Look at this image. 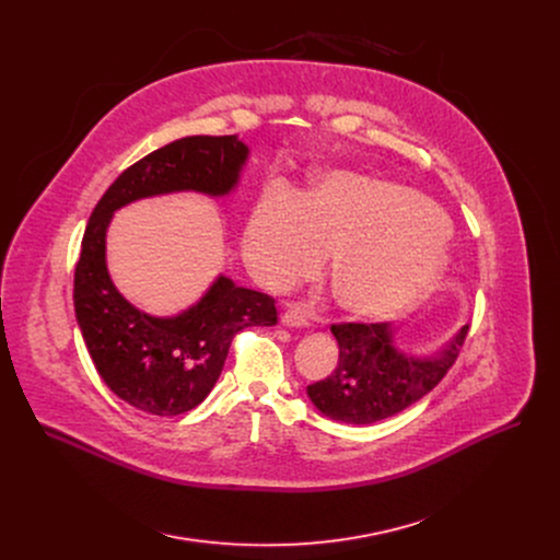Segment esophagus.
I'll use <instances>...</instances> for the list:
<instances>
[{"instance_id":"1","label":"esophagus","mask_w":560,"mask_h":560,"mask_svg":"<svg viewBox=\"0 0 560 560\" xmlns=\"http://www.w3.org/2000/svg\"><path fill=\"white\" fill-rule=\"evenodd\" d=\"M310 322H312V314L305 307V303H292L281 316V324L288 328H307Z\"/></svg>"}]
</instances>
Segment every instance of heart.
<instances>
[{
	"instance_id": "heart-1",
	"label": "heart",
	"mask_w": 560,
	"mask_h": 560,
	"mask_svg": "<svg viewBox=\"0 0 560 560\" xmlns=\"http://www.w3.org/2000/svg\"><path fill=\"white\" fill-rule=\"evenodd\" d=\"M341 310L385 318L434 292L450 266V230L423 195L352 173L316 177L307 192L264 197L244 230V259L270 288H288L332 259Z\"/></svg>"
}]
</instances>
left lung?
Segmentation results:
<instances>
[{"label": "left lung", "instance_id": "left-lung-1", "mask_svg": "<svg viewBox=\"0 0 560 560\" xmlns=\"http://www.w3.org/2000/svg\"><path fill=\"white\" fill-rule=\"evenodd\" d=\"M339 343L335 372L307 385L314 408L339 423L370 425L432 392L454 365L469 326L434 357H408L392 346L389 324H332Z\"/></svg>", "mask_w": 560, "mask_h": 560}]
</instances>
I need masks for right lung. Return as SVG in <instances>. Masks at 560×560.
Listing matches in <instances>:
<instances>
[{"label": "right lung", "instance_id": "add662e5", "mask_svg": "<svg viewBox=\"0 0 560 560\" xmlns=\"http://www.w3.org/2000/svg\"><path fill=\"white\" fill-rule=\"evenodd\" d=\"M248 159L236 135L184 137L126 168L95 206L74 266V314L104 383L128 406L177 417L214 387L236 332L275 326V299L219 277L177 316H150L128 303L106 268V230L121 206L179 190L228 195Z\"/></svg>", "mask_w": 560, "mask_h": 560}]
</instances>
